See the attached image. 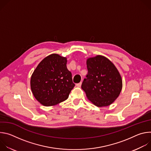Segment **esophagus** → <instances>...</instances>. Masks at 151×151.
<instances>
[{
  "mask_svg": "<svg viewBox=\"0 0 151 151\" xmlns=\"http://www.w3.org/2000/svg\"><path fill=\"white\" fill-rule=\"evenodd\" d=\"M81 85H82V83H81V82L78 83H76V87H81Z\"/></svg>",
  "mask_w": 151,
  "mask_h": 151,
  "instance_id": "34e87169",
  "label": "esophagus"
}]
</instances>
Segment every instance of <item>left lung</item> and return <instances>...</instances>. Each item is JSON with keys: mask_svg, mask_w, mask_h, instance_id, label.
<instances>
[{"mask_svg": "<svg viewBox=\"0 0 151 151\" xmlns=\"http://www.w3.org/2000/svg\"><path fill=\"white\" fill-rule=\"evenodd\" d=\"M88 75L81 88L88 100L101 107L113 103L122 88V77L115 64L103 55L87 59Z\"/></svg>", "mask_w": 151, "mask_h": 151, "instance_id": "8db88e82", "label": "left lung"}]
</instances>
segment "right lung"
Segmentation results:
<instances>
[{
    "instance_id": "add662e5",
    "label": "right lung",
    "mask_w": 151,
    "mask_h": 151,
    "mask_svg": "<svg viewBox=\"0 0 151 151\" xmlns=\"http://www.w3.org/2000/svg\"><path fill=\"white\" fill-rule=\"evenodd\" d=\"M67 61L66 57L52 54L43 59L33 72L31 90L43 106H52L65 101L75 87Z\"/></svg>"
}]
</instances>
